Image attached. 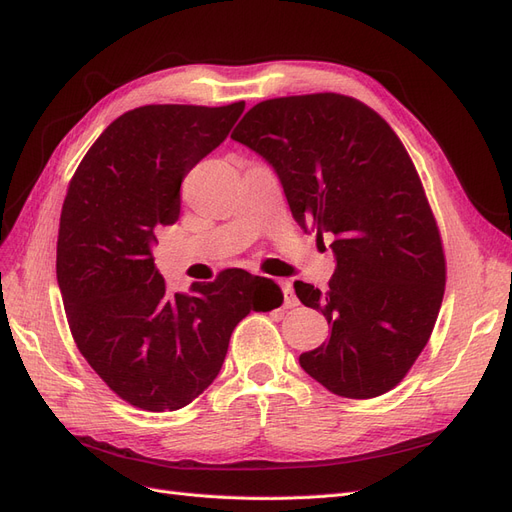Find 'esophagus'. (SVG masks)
<instances>
[{
	"instance_id": "esophagus-1",
	"label": "esophagus",
	"mask_w": 512,
	"mask_h": 512,
	"mask_svg": "<svg viewBox=\"0 0 512 512\" xmlns=\"http://www.w3.org/2000/svg\"><path fill=\"white\" fill-rule=\"evenodd\" d=\"M277 284H280L282 294H284V307H286V309H290V307H297V305H299V301H297V297H294L292 284H290V282H286V280H280Z\"/></svg>"
}]
</instances>
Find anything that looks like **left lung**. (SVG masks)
Returning <instances> with one entry per match:
<instances>
[{
  "label": "left lung",
  "instance_id": "left-lung-1",
  "mask_svg": "<svg viewBox=\"0 0 512 512\" xmlns=\"http://www.w3.org/2000/svg\"><path fill=\"white\" fill-rule=\"evenodd\" d=\"M230 138L273 166L305 232L333 237L329 290L294 282L331 327L301 367L350 399L395 389L429 342L446 284L440 230L399 136L359 100L307 94L252 106Z\"/></svg>",
  "mask_w": 512,
  "mask_h": 512
}]
</instances>
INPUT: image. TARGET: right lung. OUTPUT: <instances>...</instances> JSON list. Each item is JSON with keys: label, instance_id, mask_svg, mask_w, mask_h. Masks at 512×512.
Listing matches in <instances>:
<instances>
[{"label": "right lung", "instance_id": "obj_1", "mask_svg": "<svg viewBox=\"0 0 512 512\" xmlns=\"http://www.w3.org/2000/svg\"><path fill=\"white\" fill-rule=\"evenodd\" d=\"M243 108L123 113L85 153L61 207L57 284L74 342L108 389L147 412L188 406L220 374L237 324L284 299L269 277L243 269L170 294L153 265L156 230L179 220L183 177Z\"/></svg>", "mask_w": 512, "mask_h": 512}]
</instances>
